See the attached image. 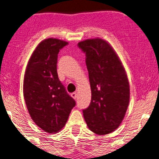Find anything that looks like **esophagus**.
<instances>
[{
	"mask_svg": "<svg viewBox=\"0 0 159 159\" xmlns=\"http://www.w3.org/2000/svg\"><path fill=\"white\" fill-rule=\"evenodd\" d=\"M71 96H72V97H73L74 100H77V94L76 92L72 93V94H71Z\"/></svg>",
	"mask_w": 159,
	"mask_h": 159,
	"instance_id": "34e87169",
	"label": "esophagus"
}]
</instances>
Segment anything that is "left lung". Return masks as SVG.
<instances>
[{
	"label": "left lung",
	"mask_w": 159,
	"mask_h": 159,
	"mask_svg": "<svg viewBox=\"0 0 159 159\" xmlns=\"http://www.w3.org/2000/svg\"><path fill=\"white\" fill-rule=\"evenodd\" d=\"M86 54L91 100L83 109L88 128L97 135L111 133L124 118L130 99L127 76L112 46L100 38L77 44Z\"/></svg>",
	"instance_id": "8db88e82"
}]
</instances>
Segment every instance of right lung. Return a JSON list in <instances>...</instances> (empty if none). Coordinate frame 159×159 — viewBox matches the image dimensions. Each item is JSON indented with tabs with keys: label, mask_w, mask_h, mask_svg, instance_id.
I'll list each match as a JSON object with an SVG mask.
<instances>
[{
	"label": "right lung",
	"mask_w": 159,
	"mask_h": 159,
	"mask_svg": "<svg viewBox=\"0 0 159 159\" xmlns=\"http://www.w3.org/2000/svg\"><path fill=\"white\" fill-rule=\"evenodd\" d=\"M68 42L48 38L38 44L26 68L24 96L33 122L48 133H55L66 124L76 105L58 77L59 50Z\"/></svg>",
	"instance_id": "obj_1"
}]
</instances>
